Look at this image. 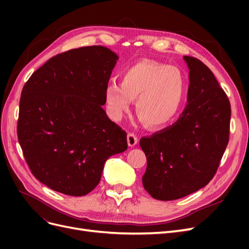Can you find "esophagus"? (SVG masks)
I'll use <instances>...</instances> for the list:
<instances>
[{
    "mask_svg": "<svg viewBox=\"0 0 249 249\" xmlns=\"http://www.w3.org/2000/svg\"><path fill=\"white\" fill-rule=\"evenodd\" d=\"M138 143V138L136 135H135L134 133H129L127 134V144H129V146L133 147L135 146Z\"/></svg>",
    "mask_w": 249,
    "mask_h": 249,
    "instance_id": "obj_1",
    "label": "esophagus"
}]
</instances>
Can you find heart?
<instances>
[{
    "instance_id": "1",
    "label": "heart",
    "mask_w": 249,
    "mask_h": 249,
    "mask_svg": "<svg viewBox=\"0 0 249 249\" xmlns=\"http://www.w3.org/2000/svg\"><path fill=\"white\" fill-rule=\"evenodd\" d=\"M120 85L110 83L105 100L111 116L119 120L136 99V112L150 127H162L173 122L184 106L187 78L184 71L154 60H140L119 74Z\"/></svg>"
}]
</instances>
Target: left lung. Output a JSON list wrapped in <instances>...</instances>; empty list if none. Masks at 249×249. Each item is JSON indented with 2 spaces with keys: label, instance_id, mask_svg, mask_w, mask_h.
<instances>
[{
  "label": "left lung",
  "instance_id": "1",
  "mask_svg": "<svg viewBox=\"0 0 249 249\" xmlns=\"http://www.w3.org/2000/svg\"><path fill=\"white\" fill-rule=\"evenodd\" d=\"M189 69L187 106L178 122L140 139L147 160L144 189L159 200L182 198L209 184L230 139L231 104L213 72L184 56Z\"/></svg>",
  "mask_w": 249,
  "mask_h": 249
}]
</instances>
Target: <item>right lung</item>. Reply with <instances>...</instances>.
I'll use <instances>...</instances> for the list:
<instances>
[{"mask_svg":"<svg viewBox=\"0 0 249 249\" xmlns=\"http://www.w3.org/2000/svg\"><path fill=\"white\" fill-rule=\"evenodd\" d=\"M118 56L92 46L52 57L21 90L18 137L33 176L52 190L83 196L99 185L126 133L102 106Z\"/></svg>","mask_w":249,"mask_h":249,"instance_id":"1","label":"right lung"}]
</instances>
